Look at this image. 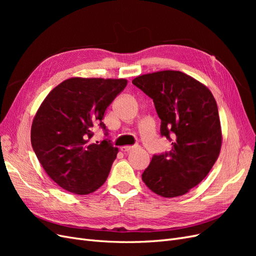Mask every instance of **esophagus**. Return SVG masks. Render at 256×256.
Here are the masks:
<instances>
[{
    "mask_svg": "<svg viewBox=\"0 0 256 256\" xmlns=\"http://www.w3.org/2000/svg\"><path fill=\"white\" fill-rule=\"evenodd\" d=\"M138 147V145H132V146H122V152H131V150H136Z\"/></svg>",
    "mask_w": 256,
    "mask_h": 256,
    "instance_id": "obj_1",
    "label": "esophagus"
}]
</instances>
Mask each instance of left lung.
Returning <instances> with one entry per match:
<instances>
[{
  "instance_id": "8db88e82",
  "label": "left lung",
  "mask_w": 256,
  "mask_h": 256,
  "mask_svg": "<svg viewBox=\"0 0 256 256\" xmlns=\"http://www.w3.org/2000/svg\"><path fill=\"white\" fill-rule=\"evenodd\" d=\"M132 84L152 99L160 134L172 142L171 150L154 154L142 180L158 196H182L204 180L218 159V106L205 85L182 72L143 74Z\"/></svg>"
}]
</instances>
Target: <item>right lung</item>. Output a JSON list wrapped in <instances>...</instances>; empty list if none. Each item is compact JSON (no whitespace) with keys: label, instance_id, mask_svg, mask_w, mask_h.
Instances as JSON below:
<instances>
[{"label":"right lung","instance_id":"right-lung-1","mask_svg":"<svg viewBox=\"0 0 256 256\" xmlns=\"http://www.w3.org/2000/svg\"><path fill=\"white\" fill-rule=\"evenodd\" d=\"M126 85L125 79L72 78L44 100L32 124L30 142L46 173L60 188L88 194L106 180L118 148L102 118ZM96 126L107 138L100 144L90 141Z\"/></svg>","mask_w":256,"mask_h":256}]
</instances>
